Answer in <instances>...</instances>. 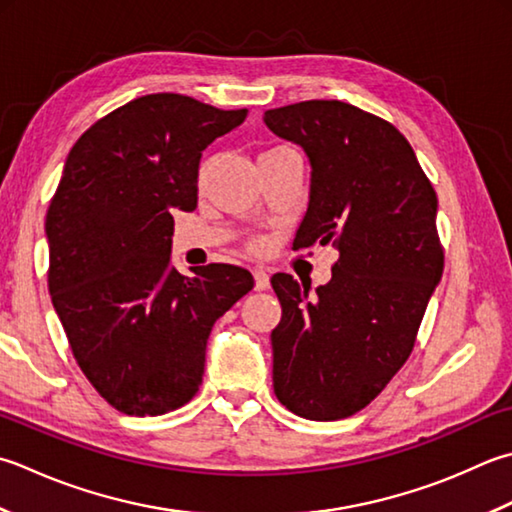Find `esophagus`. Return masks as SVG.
Wrapping results in <instances>:
<instances>
[{
    "mask_svg": "<svg viewBox=\"0 0 512 512\" xmlns=\"http://www.w3.org/2000/svg\"><path fill=\"white\" fill-rule=\"evenodd\" d=\"M253 277H255V288H257V290L270 288V275L266 273L264 268H255V270H253Z\"/></svg>",
    "mask_w": 512,
    "mask_h": 512,
    "instance_id": "1",
    "label": "esophagus"
}]
</instances>
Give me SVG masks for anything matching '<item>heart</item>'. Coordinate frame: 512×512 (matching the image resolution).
Wrapping results in <instances>:
<instances>
[{"label":"heart","mask_w":512,"mask_h":512,"mask_svg":"<svg viewBox=\"0 0 512 512\" xmlns=\"http://www.w3.org/2000/svg\"><path fill=\"white\" fill-rule=\"evenodd\" d=\"M206 175H208V166H204V168H202V175H199V179H202V182H204ZM259 246H262V244H257V248H259Z\"/></svg>","instance_id":"obj_1"}]
</instances>
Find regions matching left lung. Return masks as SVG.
<instances>
[{"instance_id":"1","label":"left lung","mask_w":512,"mask_h":512,"mask_svg":"<svg viewBox=\"0 0 512 512\" xmlns=\"http://www.w3.org/2000/svg\"><path fill=\"white\" fill-rule=\"evenodd\" d=\"M264 124L310 164L295 242L339 250L313 298L293 275L270 279L282 304L273 388L299 417L344 419L382 393L415 346L444 273L437 195L406 137L353 104L310 99L266 110Z\"/></svg>"}]
</instances>
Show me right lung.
I'll list each match as a JSON object with an SVG mask.
<instances>
[{
    "mask_svg": "<svg viewBox=\"0 0 512 512\" xmlns=\"http://www.w3.org/2000/svg\"><path fill=\"white\" fill-rule=\"evenodd\" d=\"M177 93L133 99L66 157L48 206V290L79 368L126 415L193 399L215 322L253 288L230 264H173V210L197 208L202 153L244 124Z\"/></svg>",
    "mask_w": 512,
    "mask_h": 512,
    "instance_id": "right-lung-1",
    "label": "right lung"
}]
</instances>
